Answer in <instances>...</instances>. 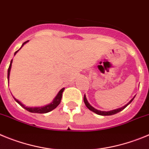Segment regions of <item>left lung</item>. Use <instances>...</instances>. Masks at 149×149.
<instances>
[{
  "mask_svg": "<svg viewBox=\"0 0 149 149\" xmlns=\"http://www.w3.org/2000/svg\"><path fill=\"white\" fill-rule=\"evenodd\" d=\"M134 97H135V96H134V98H132V99L130 100L129 102L127 103L125 105H124V106L122 107V108H117V109H115V110H112V111H100V110H97V109H96V108H93L92 105H91V104H90V103L88 102V101L87 100V98H86V96H85V94H84V104H85V105H86V107L88 108V109L91 110V111H93V112H94V113H96V114L101 115V116H110V115L116 114V113H119V112H120L121 111H123V109H125V108H126V107L128 106V104H129L131 102L133 101V100L134 99Z\"/></svg>",
  "mask_w": 149,
  "mask_h": 149,
  "instance_id": "obj_1",
  "label": "left lung"
}]
</instances>
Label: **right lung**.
<instances>
[{
  "label": "right lung",
  "instance_id": "obj_1",
  "mask_svg": "<svg viewBox=\"0 0 149 149\" xmlns=\"http://www.w3.org/2000/svg\"><path fill=\"white\" fill-rule=\"evenodd\" d=\"M28 41H25L24 43H23L22 46L21 47V48H20V49H21V47H22L24 46V45L26 43H27ZM20 49H18V50H17V51L15 53V55L16 53L19 51ZM12 63H13V60H12L11 62H10L9 69H8V73H7L8 83H9V74H10V70H11V68H12ZM64 90H65V88H63L62 89L60 90L59 92L58 93V94L56 95V96L54 98V100H53V102H52L51 103H49V104H46V105H45V106H42V107H27V106H26V105H24V104H23L22 102H21L19 100H18L17 99H15L14 96H13V98H14V100H15V101L17 102H18V104H19L22 107V108H24V109H26V111H29V112H31V113H48V112H49V111H53V109H55V108H56V107L58 106V104H60V102H61V97H62V93H63V91H64Z\"/></svg>",
  "mask_w": 149,
  "mask_h": 149
}]
</instances>
